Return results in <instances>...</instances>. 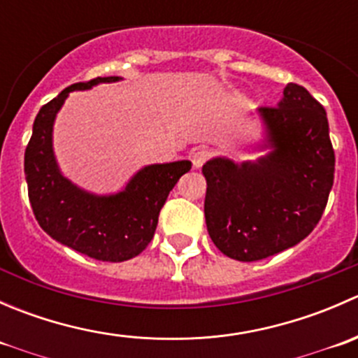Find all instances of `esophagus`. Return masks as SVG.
Here are the masks:
<instances>
[{"label":"esophagus","mask_w":358,"mask_h":358,"mask_svg":"<svg viewBox=\"0 0 358 358\" xmlns=\"http://www.w3.org/2000/svg\"><path fill=\"white\" fill-rule=\"evenodd\" d=\"M209 157H211V150L204 149V147H202V149H196L192 154H190V159H192V166L196 169L201 168V166L204 164V162L208 161Z\"/></svg>","instance_id":"esophagus-1"}]
</instances>
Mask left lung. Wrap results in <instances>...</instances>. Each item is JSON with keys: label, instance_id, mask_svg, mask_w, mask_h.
Returning a JSON list of instances; mask_svg holds the SVG:
<instances>
[{"label": "left lung", "instance_id": "left-lung-1", "mask_svg": "<svg viewBox=\"0 0 358 358\" xmlns=\"http://www.w3.org/2000/svg\"><path fill=\"white\" fill-rule=\"evenodd\" d=\"M270 149L255 161L213 157L202 166L204 216L215 246L256 262L301 243L319 223L334 182V150L324 107L289 85L277 107H259Z\"/></svg>", "mask_w": 358, "mask_h": 358}]
</instances>
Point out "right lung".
I'll list each match as a JSON object with an SVG mask.
<instances>
[{
  "mask_svg": "<svg viewBox=\"0 0 358 358\" xmlns=\"http://www.w3.org/2000/svg\"><path fill=\"white\" fill-rule=\"evenodd\" d=\"M121 79L110 76L76 83L43 106L24 157L29 201L39 227L64 246L114 263L135 258L149 246L169 190L192 166L190 161L143 166L124 189L109 196L83 190L62 175L53 152V124L69 93Z\"/></svg>",
  "mask_w": 358,
  "mask_h": 358,
  "instance_id": "obj_1",
  "label": "right lung"
}]
</instances>
